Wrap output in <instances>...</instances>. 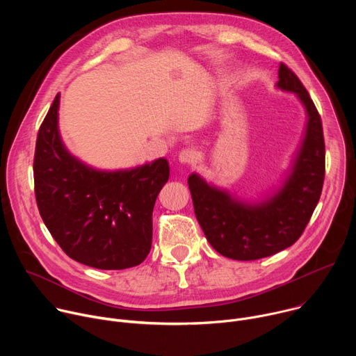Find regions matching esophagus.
I'll use <instances>...</instances> for the list:
<instances>
[{"label":"esophagus","instance_id":"obj_1","mask_svg":"<svg viewBox=\"0 0 356 356\" xmlns=\"http://www.w3.org/2000/svg\"><path fill=\"white\" fill-rule=\"evenodd\" d=\"M179 162L184 165H194L197 162V154L193 149H184L180 152Z\"/></svg>","mask_w":356,"mask_h":356}]
</instances>
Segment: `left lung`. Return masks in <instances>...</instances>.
I'll list each match as a JSON object with an SVG mask.
<instances>
[{"label": "left lung", "mask_w": 356, "mask_h": 356, "mask_svg": "<svg viewBox=\"0 0 356 356\" xmlns=\"http://www.w3.org/2000/svg\"><path fill=\"white\" fill-rule=\"evenodd\" d=\"M276 87L294 92L307 114L304 136L282 186L259 201H245L209 184L197 173L187 180L202 232L229 259L255 261L291 246L309 224L321 195L325 145L320 114L298 77L283 63Z\"/></svg>", "instance_id": "left-lung-1"}]
</instances>
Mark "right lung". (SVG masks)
<instances>
[{
    "label": "right lung",
    "mask_w": 356,
    "mask_h": 356,
    "mask_svg": "<svg viewBox=\"0 0 356 356\" xmlns=\"http://www.w3.org/2000/svg\"><path fill=\"white\" fill-rule=\"evenodd\" d=\"M58 94L36 139L33 179L40 217L72 259L104 270L145 261L152 213L169 180L165 158L125 170H98L66 149L59 132Z\"/></svg>",
    "instance_id": "1"
}]
</instances>
